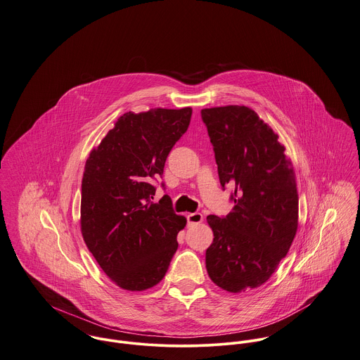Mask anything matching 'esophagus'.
I'll list each match as a JSON object with an SVG mask.
<instances>
[{
	"instance_id": "1",
	"label": "esophagus",
	"mask_w": 360,
	"mask_h": 360,
	"mask_svg": "<svg viewBox=\"0 0 360 360\" xmlns=\"http://www.w3.org/2000/svg\"><path fill=\"white\" fill-rule=\"evenodd\" d=\"M188 224L189 225H198L200 222H202V215L200 212H192V214H188Z\"/></svg>"
}]
</instances>
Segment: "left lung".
<instances>
[{"label":"left lung","instance_id":"1","mask_svg":"<svg viewBox=\"0 0 360 360\" xmlns=\"http://www.w3.org/2000/svg\"><path fill=\"white\" fill-rule=\"evenodd\" d=\"M222 188H235L232 211L208 215L214 240L205 251L210 279L229 292L264 284L298 229V193L279 135L247 106L201 110Z\"/></svg>","mask_w":360,"mask_h":360}]
</instances>
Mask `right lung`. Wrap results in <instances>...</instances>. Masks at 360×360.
I'll return each mask as SVG.
<instances>
[{"label":"right lung","instance_id":"right-lung-1","mask_svg":"<svg viewBox=\"0 0 360 360\" xmlns=\"http://www.w3.org/2000/svg\"><path fill=\"white\" fill-rule=\"evenodd\" d=\"M192 108L124 113L85 161L81 235L115 284L143 291L160 283L186 218L165 195L153 202L152 179L186 132Z\"/></svg>","mask_w":360,"mask_h":360}]
</instances>
